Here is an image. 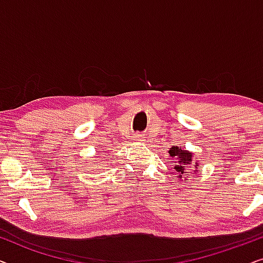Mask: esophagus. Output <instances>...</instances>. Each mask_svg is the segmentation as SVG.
Returning <instances> with one entry per match:
<instances>
[{
  "mask_svg": "<svg viewBox=\"0 0 263 263\" xmlns=\"http://www.w3.org/2000/svg\"><path fill=\"white\" fill-rule=\"evenodd\" d=\"M134 140H135V141H138V142L143 141V136L140 134V133H136V134L134 135Z\"/></svg>",
  "mask_w": 263,
  "mask_h": 263,
  "instance_id": "obj_1",
  "label": "esophagus"
}]
</instances>
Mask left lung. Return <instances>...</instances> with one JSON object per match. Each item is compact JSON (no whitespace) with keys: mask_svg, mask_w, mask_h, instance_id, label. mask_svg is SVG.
I'll use <instances>...</instances> for the list:
<instances>
[{"mask_svg":"<svg viewBox=\"0 0 263 263\" xmlns=\"http://www.w3.org/2000/svg\"><path fill=\"white\" fill-rule=\"evenodd\" d=\"M171 158H174L176 160L175 163V170L177 174V178L181 182H188V176L189 174L196 175L199 172V166L201 161L199 158H196L195 154L189 151L183 149L182 147H171L170 151Z\"/></svg>","mask_w":263,"mask_h":263,"instance_id":"1","label":"left lung"}]
</instances>
